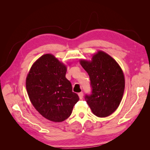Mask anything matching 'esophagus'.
<instances>
[{"mask_svg": "<svg viewBox=\"0 0 150 150\" xmlns=\"http://www.w3.org/2000/svg\"><path fill=\"white\" fill-rule=\"evenodd\" d=\"M78 96H79V98H80L81 99H82L83 98V96H84L83 93V92L79 93L78 94Z\"/></svg>", "mask_w": 150, "mask_h": 150, "instance_id": "esophagus-1", "label": "esophagus"}]
</instances>
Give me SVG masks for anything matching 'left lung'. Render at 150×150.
I'll use <instances>...</instances> for the list:
<instances>
[{"instance_id": "8db88e82", "label": "left lung", "mask_w": 150, "mask_h": 150, "mask_svg": "<svg viewBox=\"0 0 150 150\" xmlns=\"http://www.w3.org/2000/svg\"><path fill=\"white\" fill-rule=\"evenodd\" d=\"M80 64L88 72L91 93L85 99L93 114L98 117L111 115L119 106L125 90V78L121 67L110 56L103 51L94 54L91 62Z\"/></svg>"}]
</instances>
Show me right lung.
Returning <instances> with one entry per match:
<instances>
[{
    "mask_svg": "<svg viewBox=\"0 0 150 150\" xmlns=\"http://www.w3.org/2000/svg\"><path fill=\"white\" fill-rule=\"evenodd\" d=\"M66 67L52 54H45L31 67L26 89L33 105L50 121L61 122L71 115L79 96L66 78Z\"/></svg>",
    "mask_w": 150,
    "mask_h": 150,
    "instance_id": "1",
    "label": "right lung"
}]
</instances>
